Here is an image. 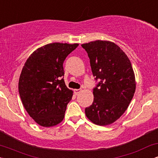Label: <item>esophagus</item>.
<instances>
[{
    "label": "esophagus",
    "instance_id": "esophagus-1",
    "mask_svg": "<svg viewBox=\"0 0 158 158\" xmlns=\"http://www.w3.org/2000/svg\"><path fill=\"white\" fill-rule=\"evenodd\" d=\"M73 91H74V94H75L76 95H78V94L81 92V90L80 89H74Z\"/></svg>",
    "mask_w": 158,
    "mask_h": 158
}]
</instances>
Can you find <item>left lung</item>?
I'll return each mask as SVG.
<instances>
[{"mask_svg":"<svg viewBox=\"0 0 158 158\" xmlns=\"http://www.w3.org/2000/svg\"><path fill=\"white\" fill-rule=\"evenodd\" d=\"M81 47L88 52L96 80L94 102L85 115L94 124L108 126L128 108L136 89L135 76L129 59L119 46L109 41H90Z\"/></svg>","mask_w":158,"mask_h":158,"instance_id":"obj_1","label":"left lung"}]
</instances>
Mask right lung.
Instances as JSON below:
<instances>
[{"label":"right lung","instance_id":"1","mask_svg":"<svg viewBox=\"0 0 158 158\" xmlns=\"http://www.w3.org/2000/svg\"><path fill=\"white\" fill-rule=\"evenodd\" d=\"M79 44L55 42L41 47L27 59L19 81V91L29 115L41 126L63 120L73 90L65 85L63 63Z\"/></svg>","mask_w":158,"mask_h":158}]
</instances>
